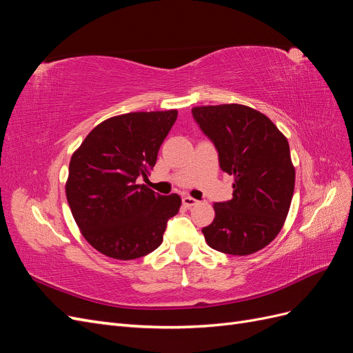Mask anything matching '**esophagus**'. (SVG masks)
<instances>
[{"label":"esophagus","instance_id":"34e87169","mask_svg":"<svg viewBox=\"0 0 353 353\" xmlns=\"http://www.w3.org/2000/svg\"><path fill=\"white\" fill-rule=\"evenodd\" d=\"M197 200L196 199H193V197H190V196H185V197H183V205L185 206V208H193V206H196L197 205Z\"/></svg>","mask_w":353,"mask_h":353}]
</instances>
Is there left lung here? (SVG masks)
I'll return each instance as SVG.
<instances>
[{"instance_id":"1","label":"left lung","mask_w":353,"mask_h":353,"mask_svg":"<svg viewBox=\"0 0 353 353\" xmlns=\"http://www.w3.org/2000/svg\"><path fill=\"white\" fill-rule=\"evenodd\" d=\"M196 122L215 144L219 166L234 176L232 199L215 203V219L201 230L218 252L248 256L281 231L296 170L285 135L268 116L244 104L197 105Z\"/></svg>"}]
</instances>
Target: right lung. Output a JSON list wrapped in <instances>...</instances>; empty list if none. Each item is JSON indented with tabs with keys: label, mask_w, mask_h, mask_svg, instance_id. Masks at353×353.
Segmentation results:
<instances>
[{
	"label": "right lung",
	"mask_w": 353,
	"mask_h": 353,
	"mask_svg": "<svg viewBox=\"0 0 353 353\" xmlns=\"http://www.w3.org/2000/svg\"><path fill=\"white\" fill-rule=\"evenodd\" d=\"M175 109L132 112L99 123L73 152L66 197L83 239L112 259L131 261L156 250L181 197L160 196L137 178L153 169L176 121Z\"/></svg>",
	"instance_id": "add662e5"
}]
</instances>
